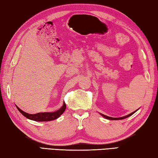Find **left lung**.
<instances>
[{"mask_svg": "<svg viewBox=\"0 0 158 158\" xmlns=\"http://www.w3.org/2000/svg\"><path fill=\"white\" fill-rule=\"evenodd\" d=\"M134 112H132L131 114H128V115H127V116H126V117H120V118H113V117H107V116H106V115H104V114H101V115L102 116V117H103L104 118H107V119H110V120H119V119H123V118H127V117H130V116H131L132 114H133Z\"/></svg>", "mask_w": 158, "mask_h": 158, "instance_id": "8db88e82", "label": "left lung"}]
</instances>
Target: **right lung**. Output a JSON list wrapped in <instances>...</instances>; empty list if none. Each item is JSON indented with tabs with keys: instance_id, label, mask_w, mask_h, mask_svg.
Returning <instances> with one entry per match:
<instances>
[{
	"instance_id": "add662e5",
	"label": "right lung",
	"mask_w": 158,
	"mask_h": 158,
	"mask_svg": "<svg viewBox=\"0 0 158 158\" xmlns=\"http://www.w3.org/2000/svg\"><path fill=\"white\" fill-rule=\"evenodd\" d=\"M16 108L20 112L24 117H26L28 119L35 121H50L52 120L57 119V118H59L61 115L63 114V112L65 111L66 110V104L64 102L62 107H61L60 110H57L55 112H40L37 113V114H30L27 113L26 112L21 110L19 107L16 106Z\"/></svg>"
}]
</instances>
